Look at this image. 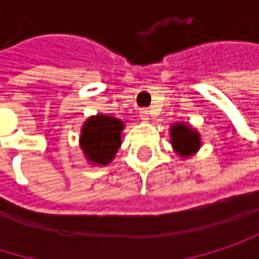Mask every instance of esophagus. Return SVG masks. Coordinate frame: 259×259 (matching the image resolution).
Here are the masks:
<instances>
[{"label": "esophagus", "mask_w": 259, "mask_h": 259, "mask_svg": "<svg viewBox=\"0 0 259 259\" xmlns=\"http://www.w3.org/2000/svg\"><path fill=\"white\" fill-rule=\"evenodd\" d=\"M139 117H141L144 121H148V120H150V111H148V109H141V111H139Z\"/></svg>", "instance_id": "1"}]
</instances>
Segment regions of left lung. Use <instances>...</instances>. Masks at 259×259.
<instances>
[{"label":"left lung","instance_id":"left-lung-1","mask_svg":"<svg viewBox=\"0 0 259 259\" xmlns=\"http://www.w3.org/2000/svg\"><path fill=\"white\" fill-rule=\"evenodd\" d=\"M171 145L174 151L183 157L187 159L193 154H196L201 148V135L196 129H193L187 123H174L171 127Z\"/></svg>","mask_w":259,"mask_h":259}]
</instances>
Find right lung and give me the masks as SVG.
<instances>
[{
	"instance_id": "1",
	"label": "right lung",
	"mask_w": 259,
	"mask_h": 259,
	"mask_svg": "<svg viewBox=\"0 0 259 259\" xmlns=\"http://www.w3.org/2000/svg\"><path fill=\"white\" fill-rule=\"evenodd\" d=\"M124 121L108 114L91 115L82 124L79 147L88 163L97 166L109 165L121 147Z\"/></svg>"
}]
</instances>
